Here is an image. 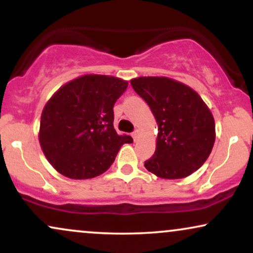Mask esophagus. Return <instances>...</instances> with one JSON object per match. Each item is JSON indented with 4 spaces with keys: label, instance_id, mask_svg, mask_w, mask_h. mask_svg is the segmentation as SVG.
Returning <instances> with one entry per match:
<instances>
[{
    "label": "esophagus",
    "instance_id": "34e87169",
    "mask_svg": "<svg viewBox=\"0 0 253 253\" xmlns=\"http://www.w3.org/2000/svg\"><path fill=\"white\" fill-rule=\"evenodd\" d=\"M138 136H139V130H138V129H135L134 132L132 133V138H133V140L136 141V139H138Z\"/></svg>",
    "mask_w": 253,
    "mask_h": 253
}]
</instances>
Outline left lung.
Returning <instances> with one entry per match:
<instances>
[{
  "label": "left lung",
  "mask_w": 253,
  "mask_h": 253,
  "mask_svg": "<svg viewBox=\"0 0 253 253\" xmlns=\"http://www.w3.org/2000/svg\"><path fill=\"white\" fill-rule=\"evenodd\" d=\"M130 84L158 124L155 155L145 168L168 179L184 178L201 168L215 141V124L200 95L168 77H139Z\"/></svg>",
  "instance_id": "obj_1"
}]
</instances>
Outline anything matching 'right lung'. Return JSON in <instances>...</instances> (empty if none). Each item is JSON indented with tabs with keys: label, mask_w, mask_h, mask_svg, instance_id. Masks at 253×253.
Returning a JSON list of instances; mask_svg holds the SVG:
<instances>
[{
	"label": "right lung",
	"mask_w": 253,
	"mask_h": 253,
	"mask_svg": "<svg viewBox=\"0 0 253 253\" xmlns=\"http://www.w3.org/2000/svg\"><path fill=\"white\" fill-rule=\"evenodd\" d=\"M127 81L85 75L66 83L43 107L39 141L52 167L72 179L96 177L109 169L132 136L114 129L115 102Z\"/></svg>",
	"instance_id": "right-lung-1"
}]
</instances>
